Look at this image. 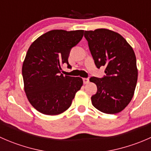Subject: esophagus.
Returning a JSON list of instances; mask_svg holds the SVG:
<instances>
[{
	"mask_svg": "<svg viewBox=\"0 0 151 151\" xmlns=\"http://www.w3.org/2000/svg\"><path fill=\"white\" fill-rule=\"evenodd\" d=\"M83 83H84V84H88V83H89V79L83 78Z\"/></svg>",
	"mask_w": 151,
	"mask_h": 151,
	"instance_id": "34e87169",
	"label": "esophagus"
}]
</instances>
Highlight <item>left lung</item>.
I'll return each mask as SVG.
<instances>
[{"mask_svg": "<svg viewBox=\"0 0 151 151\" xmlns=\"http://www.w3.org/2000/svg\"><path fill=\"white\" fill-rule=\"evenodd\" d=\"M84 36L96 66L106 67L103 78L90 79L97 86L92 104L104 113H118L134 93L138 76L134 52L121 34L108 29L85 30Z\"/></svg>", "mask_w": 151, "mask_h": 151, "instance_id": "obj_1", "label": "left lung"}]
</instances>
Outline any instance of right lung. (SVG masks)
<instances>
[{"label": "right lung", "mask_w": 151, "mask_h": 151, "mask_svg": "<svg viewBox=\"0 0 151 151\" xmlns=\"http://www.w3.org/2000/svg\"><path fill=\"white\" fill-rule=\"evenodd\" d=\"M83 30H52L39 36L29 47L22 64L24 90L29 102L47 115L65 112L83 86L81 77L63 76L70 50L83 36Z\"/></svg>", "instance_id": "add662e5"}]
</instances>
